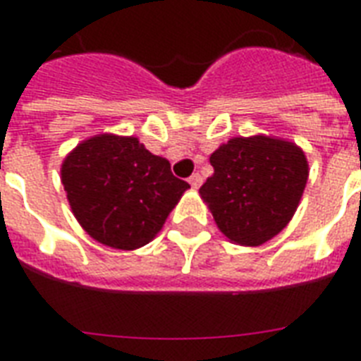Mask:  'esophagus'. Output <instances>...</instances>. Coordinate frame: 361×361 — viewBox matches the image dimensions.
I'll return each instance as SVG.
<instances>
[{"label": "esophagus", "mask_w": 361, "mask_h": 361, "mask_svg": "<svg viewBox=\"0 0 361 361\" xmlns=\"http://www.w3.org/2000/svg\"><path fill=\"white\" fill-rule=\"evenodd\" d=\"M189 183H191L192 189H198V187L202 185V176H200V174H192L191 178H189Z\"/></svg>", "instance_id": "obj_1"}]
</instances>
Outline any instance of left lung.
Wrapping results in <instances>:
<instances>
[{"mask_svg": "<svg viewBox=\"0 0 361 361\" xmlns=\"http://www.w3.org/2000/svg\"><path fill=\"white\" fill-rule=\"evenodd\" d=\"M214 176L200 187L221 232L240 245H262L292 219L307 183V159L292 142L232 138L209 157Z\"/></svg>", "mask_w": 361, "mask_h": 361, "instance_id": "left-lung-1", "label": "left lung"}]
</instances>
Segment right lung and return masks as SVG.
Segmentation results:
<instances>
[{"mask_svg": "<svg viewBox=\"0 0 361 361\" xmlns=\"http://www.w3.org/2000/svg\"><path fill=\"white\" fill-rule=\"evenodd\" d=\"M61 183L82 228L114 249H138L155 238L189 183L166 159L133 136L99 135L76 146Z\"/></svg>", "mask_w": 361, "mask_h": 361, "instance_id": "1", "label": "right lung"}]
</instances>
